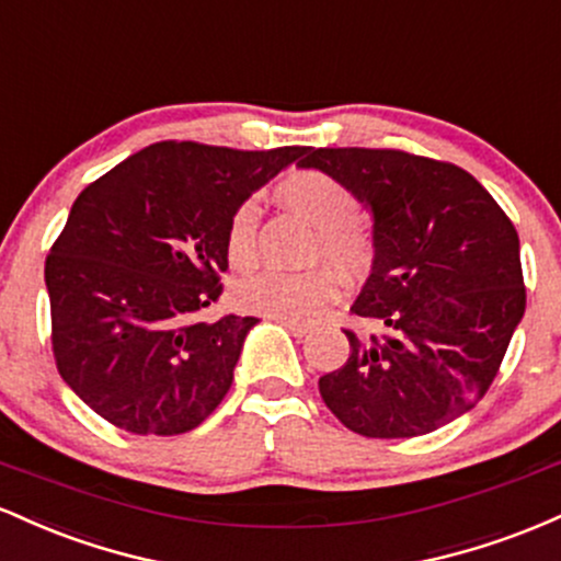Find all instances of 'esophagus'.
Here are the masks:
<instances>
[{
  "instance_id": "obj_1",
  "label": "esophagus",
  "mask_w": 561,
  "mask_h": 561,
  "mask_svg": "<svg viewBox=\"0 0 561 561\" xmlns=\"http://www.w3.org/2000/svg\"><path fill=\"white\" fill-rule=\"evenodd\" d=\"M274 321H279V324L285 327V330L293 332L295 337H306V334L311 332V327H308V324H300V321H293V319H274Z\"/></svg>"
}]
</instances>
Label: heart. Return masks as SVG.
I'll use <instances>...</instances> for the list:
<instances>
[{
  "mask_svg": "<svg viewBox=\"0 0 561 561\" xmlns=\"http://www.w3.org/2000/svg\"><path fill=\"white\" fill-rule=\"evenodd\" d=\"M276 199L317 229L311 244V261H324L340 274H356L369 263L371 244L362 224L356 221V197L340 179L324 171L298 169L276 184ZM255 234H259V208L242 203L231 210L227 224V259L234 268H250L255 263ZM337 285L324 268L306 274L259 272L242 279L234 289V300L242 311L263 313L272 319L311 321L334 300Z\"/></svg>",
  "mask_w": 561,
  "mask_h": 561,
  "instance_id": "heart-1",
  "label": "heart"
}]
</instances>
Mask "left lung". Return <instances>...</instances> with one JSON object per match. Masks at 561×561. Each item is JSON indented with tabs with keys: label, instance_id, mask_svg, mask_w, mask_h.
Returning <instances> with one entry per match:
<instances>
[{
	"label": "left lung",
	"instance_id": "obj_1",
	"mask_svg": "<svg viewBox=\"0 0 561 561\" xmlns=\"http://www.w3.org/2000/svg\"><path fill=\"white\" fill-rule=\"evenodd\" d=\"M300 169L340 179L369 208L375 261L345 330L351 356L319 379L330 411L366 437H416L491 388L525 313L519 237L472 173L401 150L319 147Z\"/></svg>",
	"mask_w": 561,
	"mask_h": 561
}]
</instances>
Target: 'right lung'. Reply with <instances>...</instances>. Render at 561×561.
I'll return each mask as SVG.
<instances>
[{
    "label": "right lung",
    "mask_w": 561,
    "mask_h": 561,
    "mask_svg": "<svg viewBox=\"0 0 561 561\" xmlns=\"http://www.w3.org/2000/svg\"><path fill=\"white\" fill-rule=\"evenodd\" d=\"M308 147L158 141L76 197L44 263L60 377L134 435H182L216 411L255 317H195L221 295L231 210Z\"/></svg>",
    "instance_id": "add662e5"
}]
</instances>
